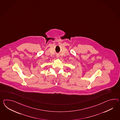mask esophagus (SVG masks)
Masks as SVG:
<instances>
[{"label": "esophagus", "mask_w": 120, "mask_h": 120, "mask_svg": "<svg viewBox=\"0 0 120 120\" xmlns=\"http://www.w3.org/2000/svg\"><path fill=\"white\" fill-rule=\"evenodd\" d=\"M57 57H58V58H59V55H57Z\"/></svg>", "instance_id": "34e87169"}]
</instances>
